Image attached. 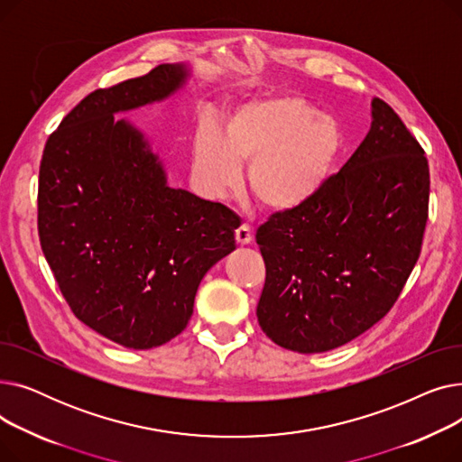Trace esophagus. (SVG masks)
Wrapping results in <instances>:
<instances>
[{"instance_id": "1", "label": "esophagus", "mask_w": 462, "mask_h": 462, "mask_svg": "<svg viewBox=\"0 0 462 462\" xmlns=\"http://www.w3.org/2000/svg\"><path fill=\"white\" fill-rule=\"evenodd\" d=\"M236 241H237L239 245H249L251 241H253V230H251V226H249L247 223L237 226V230H236Z\"/></svg>"}]
</instances>
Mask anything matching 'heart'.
Instances as JSON below:
<instances>
[{
  "mask_svg": "<svg viewBox=\"0 0 462 462\" xmlns=\"http://www.w3.org/2000/svg\"><path fill=\"white\" fill-rule=\"evenodd\" d=\"M343 131L298 95L251 101L230 114L218 133L202 125L192 138V174L211 199L247 187L270 211H292L326 187L343 152Z\"/></svg>",
  "mask_w": 462,
  "mask_h": 462,
  "instance_id": "1",
  "label": "heart"
}]
</instances>
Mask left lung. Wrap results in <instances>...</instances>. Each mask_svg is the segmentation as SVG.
Listing matches in <instances>:
<instances>
[{"label": "left lung", "instance_id": "obj_1", "mask_svg": "<svg viewBox=\"0 0 462 462\" xmlns=\"http://www.w3.org/2000/svg\"><path fill=\"white\" fill-rule=\"evenodd\" d=\"M429 162L397 112L373 101V125L309 204L258 226L265 282L262 331L286 350L350 343L395 305L420 258Z\"/></svg>", "mask_w": 462, "mask_h": 462}]
</instances>
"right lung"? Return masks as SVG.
Masks as SVG:
<instances>
[{"instance_id":"obj_1","label":"right lung","mask_w":462,"mask_h":462,"mask_svg":"<svg viewBox=\"0 0 462 462\" xmlns=\"http://www.w3.org/2000/svg\"><path fill=\"white\" fill-rule=\"evenodd\" d=\"M181 67L99 88L48 136L37 190L41 249L75 317L110 341L148 350L192 317L206 272L236 249L239 217L166 187L157 157L119 110L164 99Z\"/></svg>"}]
</instances>
